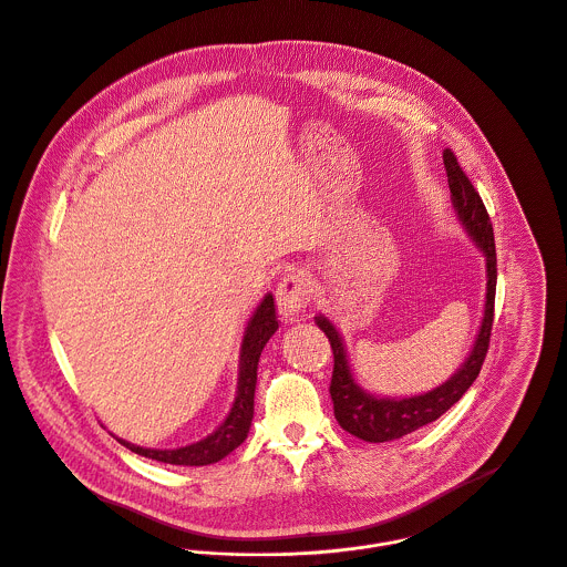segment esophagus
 <instances>
[{
    "mask_svg": "<svg viewBox=\"0 0 567 567\" xmlns=\"http://www.w3.org/2000/svg\"><path fill=\"white\" fill-rule=\"evenodd\" d=\"M311 302V282L302 271H289L276 287V305L282 318H296Z\"/></svg>",
    "mask_w": 567,
    "mask_h": 567,
    "instance_id": "34e87169",
    "label": "esophagus"
}]
</instances>
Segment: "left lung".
Wrapping results in <instances>:
<instances>
[{
	"label": "left lung",
	"instance_id": "obj_1",
	"mask_svg": "<svg viewBox=\"0 0 567 567\" xmlns=\"http://www.w3.org/2000/svg\"><path fill=\"white\" fill-rule=\"evenodd\" d=\"M445 168H447V182L452 190V202L462 226L471 234V238L477 243L482 254L486 256V305H484V320L480 327V336L475 346L464 361V365L453 374L447 383L441 388L412 396V399H377L365 394L352 379V372L348 368V359L343 352L340 333L336 327L324 318L318 316L316 324L324 331V336L331 341L333 348V377H331V399L336 419L348 434L368 441V443H388L394 439H401L427 423H434L439 416H443L453 403L462 399V394L471 388V383L477 379L480 368L484 363V357L488 352L491 329H493V313H495V285H497V256H495V238L491 217L482 204V197L473 188L471 179L457 164V157L452 148H445L443 153Z\"/></svg>",
	"mask_w": 567,
	"mask_h": 567
}]
</instances>
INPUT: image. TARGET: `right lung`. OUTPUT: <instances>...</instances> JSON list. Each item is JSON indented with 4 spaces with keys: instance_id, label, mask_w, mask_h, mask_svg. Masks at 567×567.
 Wrapping results in <instances>:
<instances>
[{
    "instance_id": "1",
    "label": "right lung",
    "mask_w": 567,
    "mask_h": 567,
    "mask_svg": "<svg viewBox=\"0 0 567 567\" xmlns=\"http://www.w3.org/2000/svg\"><path fill=\"white\" fill-rule=\"evenodd\" d=\"M278 329V316H276V305L274 296H265L256 313L251 316L243 346H240V370H238V392L234 399V405L227 414L224 425L210 434L208 439L179 447V450H142L131 443H124L117 439L120 445L131 450L137 455L159 460L166 464H182V466H204L219 462L226 457L227 453L234 452L249 432L251 419H254V390H256V370H258V359L265 348V343L276 333Z\"/></svg>"
}]
</instances>
